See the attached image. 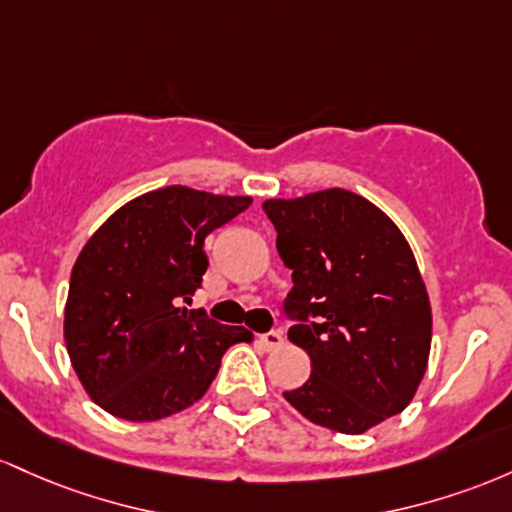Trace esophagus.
Returning <instances> with one entry per match:
<instances>
[{"instance_id":"34e87169","label":"esophagus","mask_w":512,"mask_h":512,"mask_svg":"<svg viewBox=\"0 0 512 512\" xmlns=\"http://www.w3.org/2000/svg\"><path fill=\"white\" fill-rule=\"evenodd\" d=\"M258 343H261V346L266 350H275V348L283 346V333H280V331L261 333V336H258Z\"/></svg>"}]
</instances>
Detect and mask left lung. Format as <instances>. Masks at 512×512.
I'll return each instance as SVG.
<instances>
[{
	"label": "left lung",
	"mask_w": 512,
	"mask_h": 512,
	"mask_svg": "<svg viewBox=\"0 0 512 512\" xmlns=\"http://www.w3.org/2000/svg\"><path fill=\"white\" fill-rule=\"evenodd\" d=\"M292 271L287 338L312 375L283 396L317 426L358 435L409 406L428 367L433 317L409 241L380 208L329 188L266 200Z\"/></svg>",
	"instance_id": "left-lung-1"
}]
</instances>
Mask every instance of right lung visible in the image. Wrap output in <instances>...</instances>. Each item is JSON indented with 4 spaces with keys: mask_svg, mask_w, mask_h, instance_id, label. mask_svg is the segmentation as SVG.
Returning a JSON list of instances; mask_svg holds the SVG:
<instances>
[{
    "mask_svg": "<svg viewBox=\"0 0 512 512\" xmlns=\"http://www.w3.org/2000/svg\"><path fill=\"white\" fill-rule=\"evenodd\" d=\"M249 205V195L159 188L125 203L86 241L72 268L65 343L103 411L145 423L188 409L208 392L225 350L254 338L179 307L208 271L205 237Z\"/></svg>",
    "mask_w": 512,
    "mask_h": 512,
    "instance_id": "right-lung-1",
    "label": "right lung"
}]
</instances>
